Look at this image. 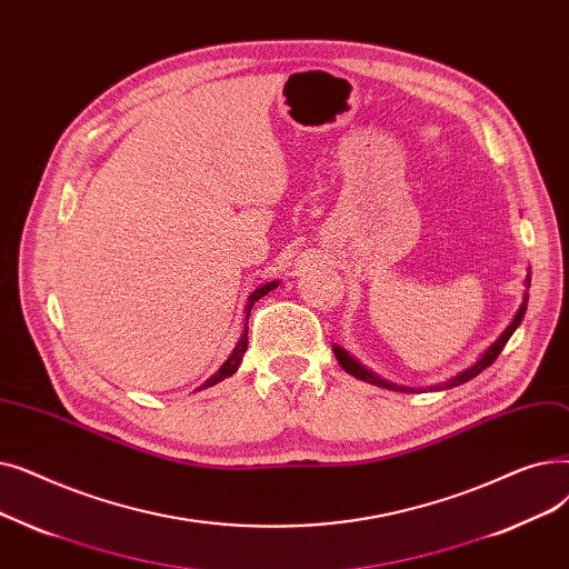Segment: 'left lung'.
<instances>
[{"label": "left lung", "instance_id": "left-lung-1", "mask_svg": "<svg viewBox=\"0 0 569 569\" xmlns=\"http://www.w3.org/2000/svg\"><path fill=\"white\" fill-rule=\"evenodd\" d=\"M526 287H530V276L526 278ZM526 306H528V293H523V303H521L519 312L513 315V319H511L509 327L502 331V336H500V338H498L489 349L483 351V355L479 357V361H477V363H472L470 368H466L463 372H458L456 377H451V380H447V382H442V385H436V387H430V391H442V389H451V387H458V385H466L468 380H472V377H477L481 370L489 368V366L498 359V355L502 351V347L507 345V340L511 338V333L519 329V323L523 321V315H526ZM333 355H336L338 363L342 366V370H345V372H349L351 377H357V380H363V382H368V385L382 387V389L400 391V393H415V391H417V389H412V387H398V385H393V382L382 380V377H377L375 372H370L368 368H363L359 361L351 359V357L347 355V351H345L342 347H338V345H333Z\"/></svg>", "mask_w": 569, "mask_h": 569}]
</instances>
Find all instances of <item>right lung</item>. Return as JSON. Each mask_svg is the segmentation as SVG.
Masks as SVG:
<instances>
[{
	"label": "right lung",
	"mask_w": 569,
	"mask_h": 569,
	"mask_svg": "<svg viewBox=\"0 0 569 569\" xmlns=\"http://www.w3.org/2000/svg\"><path fill=\"white\" fill-rule=\"evenodd\" d=\"M278 284H280L278 280H276V282H268V284H263V287L254 289V291L248 296V303H246V331H242V336H240L238 345L233 347L231 357L222 363V368H220L218 372H214V375L210 377V380H206V382L199 387V391H201V389H206V387H214V385L222 382V380H227V377H231V375L238 370V366H240V361H242V355H246V349H248V319H250V310H252V306H254L259 299H263V296H266L268 291H273Z\"/></svg>",
	"instance_id": "add662e5"
}]
</instances>
